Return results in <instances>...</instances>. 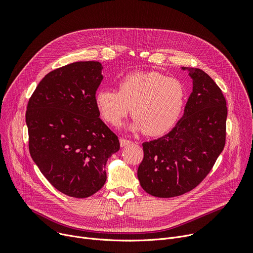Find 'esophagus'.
Listing matches in <instances>:
<instances>
[{
    "mask_svg": "<svg viewBox=\"0 0 253 253\" xmlns=\"http://www.w3.org/2000/svg\"><path fill=\"white\" fill-rule=\"evenodd\" d=\"M132 141L129 140V139H126V138H123L121 137L120 138V144H121V147H127V145H129Z\"/></svg>",
    "mask_w": 253,
    "mask_h": 253,
    "instance_id": "esophagus-1",
    "label": "esophagus"
}]
</instances>
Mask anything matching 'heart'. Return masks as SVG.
Returning a JSON list of instances; mask_svg holds the SVG:
<instances>
[{"label": "heart", "instance_id": "obj_1", "mask_svg": "<svg viewBox=\"0 0 253 253\" xmlns=\"http://www.w3.org/2000/svg\"><path fill=\"white\" fill-rule=\"evenodd\" d=\"M183 84L176 78L158 72L132 73L120 80L118 91L102 89L95 95L96 108L106 123L118 125L131 108V129L148 135L168 131L182 111Z\"/></svg>", "mask_w": 253, "mask_h": 253}]
</instances>
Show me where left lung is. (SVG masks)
<instances>
[{"instance_id":"obj_1","label":"left lung","mask_w":253,"mask_h":253,"mask_svg":"<svg viewBox=\"0 0 253 253\" xmlns=\"http://www.w3.org/2000/svg\"><path fill=\"white\" fill-rule=\"evenodd\" d=\"M188 70L193 92L182 118L166 135L142 143L137 176L141 188L159 198L180 196L198 187L225 144L228 109L220 88L202 70Z\"/></svg>"}]
</instances>
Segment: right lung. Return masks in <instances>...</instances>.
Instances as JSON below:
<instances>
[{
	"mask_svg": "<svg viewBox=\"0 0 253 253\" xmlns=\"http://www.w3.org/2000/svg\"><path fill=\"white\" fill-rule=\"evenodd\" d=\"M101 69L98 61H78L50 72L25 114L34 162L53 187L74 198L103 187L106 161L120 149L95 104Z\"/></svg>",
	"mask_w": 253,
	"mask_h": 253,
	"instance_id": "1",
	"label": "right lung"
}]
</instances>
